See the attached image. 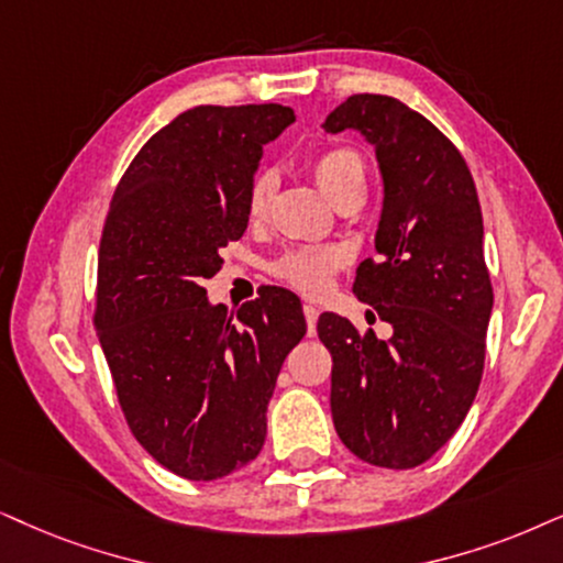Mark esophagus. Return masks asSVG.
I'll list each match as a JSON object with an SVG mask.
<instances>
[{"mask_svg": "<svg viewBox=\"0 0 563 563\" xmlns=\"http://www.w3.org/2000/svg\"><path fill=\"white\" fill-rule=\"evenodd\" d=\"M303 317H306V332L311 334L317 332V319H319V309L314 303H303Z\"/></svg>", "mask_w": 563, "mask_h": 563, "instance_id": "1", "label": "esophagus"}]
</instances>
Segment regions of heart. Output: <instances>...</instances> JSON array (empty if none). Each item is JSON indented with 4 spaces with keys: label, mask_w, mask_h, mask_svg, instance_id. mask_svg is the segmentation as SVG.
<instances>
[{
    "label": "heart",
    "mask_w": 563,
    "mask_h": 563,
    "mask_svg": "<svg viewBox=\"0 0 563 563\" xmlns=\"http://www.w3.org/2000/svg\"><path fill=\"white\" fill-rule=\"evenodd\" d=\"M311 174L332 202L347 195H366L368 184V163L364 153L355 147H327L311 158ZM269 195H273V181L267 174H257L249 184L246 191V218L262 220L267 212ZM343 265V257L332 249H290V252L277 257L273 265L275 277L286 280L301 294H322L330 288L334 273Z\"/></svg>",
    "instance_id": "obj_1"
}]
</instances>
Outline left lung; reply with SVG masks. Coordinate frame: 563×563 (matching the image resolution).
Here are the masks:
<instances>
[{
  "mask_svg": "<svg viewBox=\"0 0 563 563\" xmlns=\"http://www.w3.org/2000/svg\"><path fill=\"white\" fill-rule=\"evenodd\" d=\"M324 130H358L376 151L379 257L361 262L353 290L393 324L379 340L345 317H319L334 431L368 465L408 471L452 439L483 376L494 288L478 189L452 140L397 98L351 96Z\"/></svg>",
  "mask_w": 563,
  "mask_h": 563,
  "instance_id": "left-lung-1",
  "label": "left lung"
}]
</instances>
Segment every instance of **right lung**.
<instances>
[{"label":"right lung","instance_id":"obj_1","mask_svg":"<svg viewBox=\"0 0 563 563\" xmlns=\"http://www.w3.org/2000/svg\"><path fill=\"white\" fill-rule=\"evenodd\" d=\"M290 122L280 103L184 111L134 155L106 212L92 324L126 426L181 478L216 481L257 457L277 374L306 334L286 288L239 311L202 288L220 249L244 236L262 145Z\"/></svg>","mask_w":563,"mask_h":563}]
</instances>
